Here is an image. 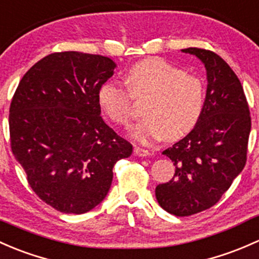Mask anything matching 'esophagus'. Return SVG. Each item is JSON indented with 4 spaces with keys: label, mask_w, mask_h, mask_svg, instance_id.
I'll return each mask as SVG.
<instances>
[{
    "label": "esophagus",
    "mask_w": 259,
    "mask_h": 259,
    "mask_svg": "<svg viewBox=\"0 0 259 259\" xmlns=\"http://www.w3.org/2000/svg\"><path fill=\"white\" fill-rule=\"evenodd\" d=\"M134 154L137 155V156H149V155H150V151L146 150V149H143V148H139V146H135V148H134Z\"/></svg>",
    "instance_id": "34e87169"
}]
</instances>
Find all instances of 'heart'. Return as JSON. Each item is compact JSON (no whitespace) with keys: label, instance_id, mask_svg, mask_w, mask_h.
I'll return each mask as SVG.
<instances>
[{"label":"heart","instance_id":"b5f03b06","mask_svg":"<svg viewBox=\"0 0 259 259\" xmlns=\"http://www.w3.org/2000/svg\"><path fill=\"white\" fill-rule=\"evenodd\" d=\"M129 89L115 81L104 83L98 100L105 115L127 127L135 118V100L144 102L143 121L133 129L140 143L165 139L176 141L194 130L205 107V85L201 78L162 58L138 62L126 75Z\"/></svg>","mask_w":259,"mask_h":259}]
</instances>
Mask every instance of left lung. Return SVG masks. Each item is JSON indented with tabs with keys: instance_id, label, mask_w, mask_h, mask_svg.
<instances>
[{
	"instance_id": "1",
	"label": "left lung",
	"mask_w": 259,
	"mask_h": 259,
	"mask_svg": "<svg viewBox=\"0 0 259 259\" xmlns=\"http://www.w3.org/2000/svg\"><path fill=\"white\" fill-rule=\"evenodd\" d=\"M207 70L205 107L197 125L162 154L175 174L156 186L159 205L178 217L191 216L216 205L247 161L251 115L236 73L214 52L186 48Z\"/></svg>"
}]
</instances>
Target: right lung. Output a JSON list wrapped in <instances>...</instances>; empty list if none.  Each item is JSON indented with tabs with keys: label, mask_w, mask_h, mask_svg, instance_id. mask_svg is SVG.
Segmentation results:
<instances>
[{
	"label": "right lung",
	"mask_w": 259,
	"mask_h": 259,
	"mask_svg": "<svg viewBox=\"0 0 259 259\" xmlns=\"http://www.w3.org/2000/svg\"><path fill=\"white\" fill-rule=\"evenodd\" d=\"M115 67L98 54L51 53L27 70L11 100L12 154L34 194L63 213L99 205L115 162L133 152L100 116L98 93Z\"/></svg>",
	"instance_id": "add662e5"
}]
</instances>
